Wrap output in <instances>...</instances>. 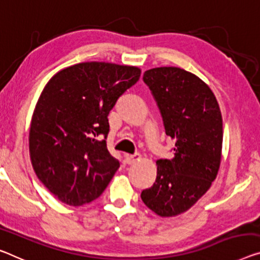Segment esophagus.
<instances>
[{"label": "esophagus", "mask_w": 260, "mask_h": 260, "mask_svg": "<svg viewBox=\"0 0 260 260\" xmlns=\"http://www.w3.org/2000/svg\"><path fill=\"white\" fill-rule=\"evenodd\" d=\"M125 158V162L129 164V165H133L137 160H139V158H141V155L139 154H125L124 155Z\"/></svg>", "instance_id": "esophagus-1"}]
</instances>
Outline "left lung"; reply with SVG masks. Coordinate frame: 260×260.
<instances>
[{
	"label": "left lung",
	"mask_w": 260,
	"mask_h": 260,
	"mask_svg": "<svg viewBox=\"0 0 260 260\" xmlns=\"http://www.w3.org/2000/svg\"><path fill=\"white\" fill-rule=\"evenodd\" d=\"M143 80L158 103L166 135L175 144L173 158L155 164V181L141 198L160 217L178 216L191 208L217 177L223 142L221 110L209 86L179 67L147 70Z\"/></svg>",
	"instance_id": "obj_1"
}]
</instances>
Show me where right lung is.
Returning a JSON list of instances; mask_svg holds the SVG:
<instances>
[{
  "instance_id": "right-lung-1",
  "label": "right lung",
  "mask_w": 260,
  "mask_h": 260,
  "mask_svg": "<svg viewBox=\"0 0 260 260\" xmlns=\"http://www.w3.org/2000/svg\"><path fill=\"white\" fill-rule=\"evenodd\" d=\"M137 66L80 62L52 77L39 96L29 131L35 173L55 199L79 207L98 199L119 162L106 139L108 115L141 77Z\"/></svg>"
}]
</instances>
